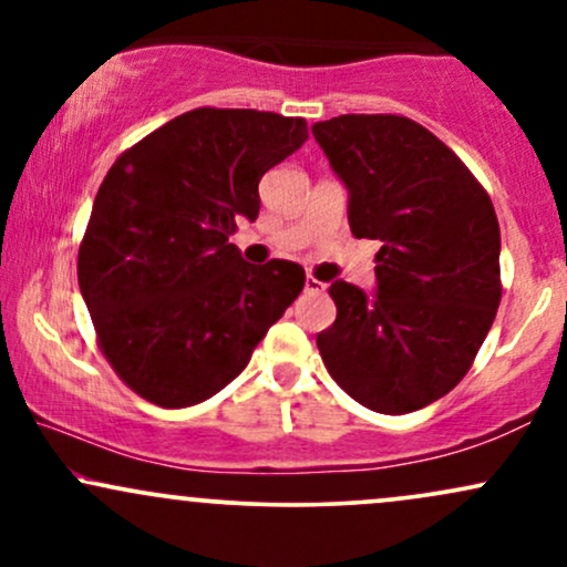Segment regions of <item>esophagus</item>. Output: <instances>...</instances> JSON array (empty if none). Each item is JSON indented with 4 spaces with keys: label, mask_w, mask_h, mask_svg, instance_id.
I'll list each match as a JSON object with an SVG mask.
<instances>
[{
    "label": "esophagus",
    "mask_w": 567,
    "mask_h": 567,
    "mask_svg": "<svg viewBox=\"0 0 567 567\" xmlns=\"http://www.w3.org/2000/svg\"><path fill=\"white\" fill-rule=\"evenodd\" d=\"M303 288H306V292H324V288H328V285L320 282V279H317V277H306Z\"/></svg>",
    "instance_id": "esophagus-1"
}]
</instances>
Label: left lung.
<instances>
[{
	"label": "left lung",
	"mask_w": 567,
	"mask_h": 567,
	"mask_svg": "<svg viewBox=\"0 0 567 567\" xmlns=\"http://www.w3.org/2000/svg\"><path fill=\"white\" fill-rule=\"evenodd\" d=\"M311 133L349 192L351 234L381 243L375 292L336 279L338 315L317 347L360 405L413 413L464 379L496 320V210L464 162L408 116L341 114Z\"/></svg>",
	"instance_id": "left-lung-1"
}]
</instances>
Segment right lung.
<instances>
[{"instance_id": "1", "label": "right lung", "mask_w": 567, "mask_h": 567, "mask_svg": "<svg viewBox=\"0 0 567 567\" xmlns=\"http://www.w3.org/2000/svg\"><path fill=\"white\" fill-rule=\"evenodd\" d=\"M306 138L298 116L194 109L106 173L76 275L101 351L143 400H210L303 290L301 266H252L229 237L258 218L264 173Z\"/></svg>"}]
</instances>
